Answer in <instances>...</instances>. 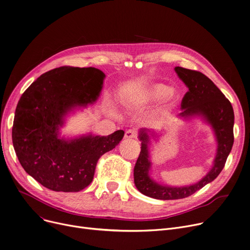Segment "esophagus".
<instances>
[{"label": "esophagus", "mask_w": 250, "mask_h": 250, "mask_svg": "<svg viewBox=\"0 0 250 250\" xmlns=\"http://www.w3.org/2000/svg\"><path fill=\"white\" fill-rule=\"evenodd\" d=\"M138 135H139L138 130L130 128V129H127V130H126L125 137L126 139H136V138H138Z\"/></svg>", "instance_id": "esophagus-1"}]
</instances>
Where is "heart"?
Instances as JSON below:
<instances>
[{"mask_svg":"<svg viewBox=\"0 0 250 250\" xmlns=\"http://www.w3.org/2000/svg\"><path fill=\"white\" fill-rule=\"evenodd\" d=\"M176 92L172 89H169L166 85L163 84H154L152 85L146 93V98L150 101H159L165 98L168 105L174 103L176 100Z\"/></svg>","mask_w":250,"mask_h":250,"instance_id":"1","label":"heart"}]
</instances>
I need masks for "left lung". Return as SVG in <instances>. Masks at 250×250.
Returning <instances> with one entry per match:
<instances>
[{"instance_id": "1", "label": "left lung", "mask_w": 250, "mask_h": 250, "mask_svg": "<svg viewBox=\"0 0 250 250\" xmlns=\"http://www.w3.org/2000/svg\"><path fill=\"white\" fill-rule=\"evenodd\" d=\"M175 72L188 87L181 101V109L185 110L180 115H204L215 130L218 152L212 170L198 183L182 188L163 187L154 182L148 175L151 166L148 152L149 136L145 129L141 130L142 147L134 168L135 185L140 192L157 200L185 199L213 181L224 168L234 143V111L231 102L203 73L181 67H175Z\"/></svg>"}]
</instances>
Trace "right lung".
<instances>
[{
    "instance_id": "add662e5",
    "label": "right lung",
    "mask_w": 250,
    "mask_h": 250,
    "mask_svg": "<svg viewBox=\"0 0 250 250\" xmlns=\"http://www.w3.org/2000/svg\"><path fill=\"white\" fill-rule=\"evenodd\" d=\"M104 77L92 67L63 65L42 74L22 94L12 127L13 146L25 171L44 188L84 189L93 180L98 159L124 138L122 129L70 142L58 137L62 116L77 105L95 101Z\"/></svg>"
}]
</instances>
